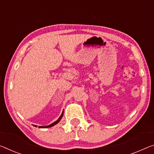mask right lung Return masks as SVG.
I'll list each match as a JSON object with an SVG mask.
<instances>
[{
	"instance_id": "add662e5",
	"label": "right lung",
	"mask_w": 154,
	"mask_h": 154,
	"mask_svg": "<svg viewBox=\"0 0 154 154\" xmlns=\"http://www.w3.org/2000/svg\"><path fill=\"white\" fill-rule=\"evenodd\" d=\"M63 114H64V111H63V112L62 113V114H61V116L59 117V119H58L56 121H55L54 123H53L52 124H51V125H47V126H39V128H51V127H52V126H53V125H56V124H57L58 123H59L60 121L61 120V119H62V116H63ZM34 126H35V127H37L36 125H34Z\"/></svg>"
}]
</instances>
